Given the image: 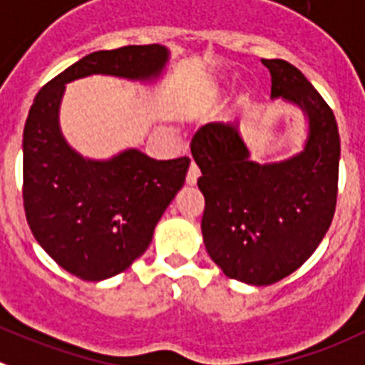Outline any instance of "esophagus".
Returning a JSON list of instances; mask_svg holds the SVG:
<instances>
[{
    "mask_svg": "<svg viewBox=\"0 0 365 365\" xmlns=\"http://www.w3.org/2000/svg\"><path fill=\"white\" fill-rule=\"evenodd\" d=\"M198 178H200V169H198V165H196V163L192 162V163H190V165H189V170H187L185 182L189 183V185H196V182H198Z\"/></svg>",
    "mask_w": 365,
    "mask_h": 365,
    "instance_id": "obj_1",
    "label": "esophagus"
}]
</instances>
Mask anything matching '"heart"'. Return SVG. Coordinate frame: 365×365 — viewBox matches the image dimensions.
<instances>
[{"label": "heart", "mask_w": 365, "mask_h": 365, "mask_svg": "<svg viewBox=\"0 0 365 365\" xmlns=\"http://www.w3.org/2000/svg\"><path fill=\"white\" fill-rule=\"evenodd\" d=\"M223 85H225V81H223V78H215V80H212L211 83L207 85L205 96L209 98V100H216V98H218L220 94H222Z\"/></svg>", "instance_id": "1"}]
</instances>
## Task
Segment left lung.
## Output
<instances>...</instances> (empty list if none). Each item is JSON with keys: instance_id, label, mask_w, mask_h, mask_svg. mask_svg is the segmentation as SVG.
Instances as JSON below:
<instances>
[{"instance_id": "obj_1", "label": "left lung", "mask_w": 365, "mask_h": 365, "mask_svg": "<svg viewBox=\"0 0 365 365\" xmlns=\"http://www.w3.org/2000/svg\"><path fill=\"white\" fill-rule=\"evenodd\" d=\"M271 72V100L305 118L300 153L260 163L236 123H207L190 153L202 170L203 244L232 280L271 285L314 252L334 215L340 136L329 105L307 78L284 60H262Z\"/></svg>"}]
</instances>
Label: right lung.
<instances>
[{
	"instance_id": "right-lung-1",
	"label": "right lung",
	"mask_w": 365,
	"mask_h": 365,
	"mask_svg": "<svg viewBox=\"0 0 365 365\" xmlns=\"http://www.w3.org/2000/svg\"><path fill=\"white\" fill-rule=\"evenodd\" d=\"M165 45H129L85 56L48 81L23 130V205L36 242L74 277L101 282L130 267L185 182L190 160H154L136 147L107 160L72 149L60 125L65 88L113 76L153 85L169 63Z\"/></svg>"
}]
</instances>
